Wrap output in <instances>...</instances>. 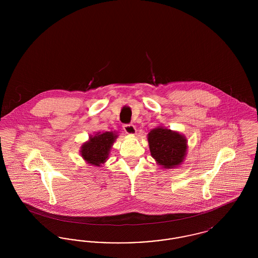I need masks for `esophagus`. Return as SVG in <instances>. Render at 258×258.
Returning a JSON list of instances; mask_svg holds the SVG:
<instances>
[{
    "label": "esophagus",
    "mask_w": 258,
    "mask_h": 258,
    "mask_svg": "<svg viewBox=\"0 0 258 258\" xmlns=\"http://www.w3.org/2000/svg\"><path fill=\"white\" fill-rule=\"evenodd\" d=\"M123 131L128 135H135L136 133L135 124L133 123H124L123 125Z\"/></svg>",
    "instance_id": "obj_1"
}]
</instances>
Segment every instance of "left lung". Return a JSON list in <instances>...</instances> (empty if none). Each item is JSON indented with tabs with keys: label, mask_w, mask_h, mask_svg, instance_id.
<instances>
[{
	"label": "left lung",
	"mask_w": 258,
	"mask_h": 258,
	"mask_svg": "<svg viewBox=\"0 0 258 258\" xmlns=\"http://www.w3.org/2000/svg\"><path fill=\"white\" fill-rule=\"evenodd\" d=\"M151 155L164 168L179 165L186 152V139L170 130L158 127L148 135Z\"/></svg>",
	"instance_id": "left-lung-1"
}]
</instances>
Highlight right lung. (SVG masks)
<instances>
[{"label": "right lung", "instance_id": "add662e5", "mask_svg": "<svg viewBox=\"0 0 258 258\" xmlns=\"http://www.w3.org/2000/svg\"><path fill=\"white\" fill-rule=\"evenodd\" d=\"M116 137L117 135L109 132L90 137V141L81 147L83 159L91 164L99 166L107 159L111 146Z\"/></svg>", "mask_w": 258, "mask_h": 258}]
</instances>
